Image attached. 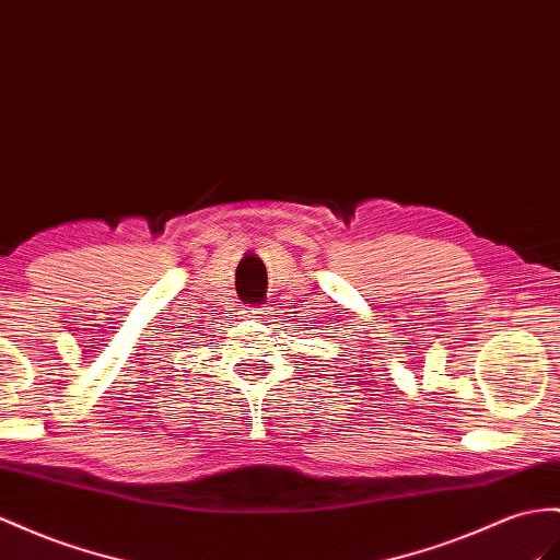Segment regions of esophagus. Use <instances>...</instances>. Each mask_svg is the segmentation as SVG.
<instances>
[{"mask_svg": "<svg viewBox=\"0 0 560 560\" xmlns=\"http://www.w3.org/2000/svg\"><path fill=\"white\" fill-rule=\"evenodd\" d=\"M267 314H269V310H267V307H250V310L243 312V317L260 322V319H267Z\"/></svg>", "mask_w": 560, "mask_h": 560, "instance_id": "esophagus-1", "label": "esophagus"}]
</instances>
